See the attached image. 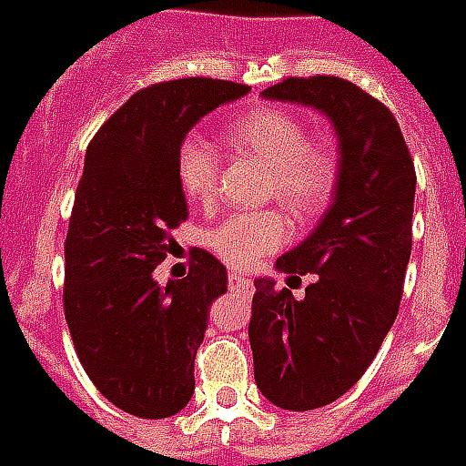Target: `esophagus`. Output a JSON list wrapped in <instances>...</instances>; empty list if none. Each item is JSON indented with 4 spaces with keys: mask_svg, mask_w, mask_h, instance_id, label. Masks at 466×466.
<instances>
[{
    "mask_svg": "<svg viewBox=\"0 0 466 466\" xmlns=\"http://www.w3.org/2000/svg\"><path fill=\"white\" fill-rule=\"evenodd\" d=\"M228 286H230V291H238L243 293V296H250V293H253V280L246 279V276H240L236 270L228 276Z\"/></svg>",
    "mask_w": 466,
    "mask_h": 466,
    "instance_id": "obj_1",
    "label": "esophagus"
}]
</instances>
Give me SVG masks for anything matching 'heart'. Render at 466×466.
<instances>
[{
	"label": "heart",
	"instance_id": "obj_1",
	"mask_svg": "<svg viewBox=\"0 0 466 466\" xmlns=\"http://www.w3.org/2000/svg\"><path fill=\"white\" fill-rule=\"evenodd\" d=\"M230 143L268 165L266 196L279 198L293 216L309 218L326 206L336 183V155L321 140H309L303 120L280 107H258L230 122ZM177 180L187 200L208 206L218 193L220 157L213 145L187 135L177 147ZM283 210H238L208 228L206 246L233 268H248L289 238Z\"/></svg>",
	"mask_w": 466,
	"mask_h": 466
}]
</instances>
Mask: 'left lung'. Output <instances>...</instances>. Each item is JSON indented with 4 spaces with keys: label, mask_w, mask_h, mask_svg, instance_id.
<instances>
[{
    "label": "left lung",
    "mask_w": 466,
    "mask_h": 466,
    "mask_svg": "<svg viewBox=\"0 0 466 466\" xmlns=\"http://www.w3.org/2000/svg\"><path fill=\"white\" fill-rule=\"evenodd\" d=\"M266 100L311 105L339 135L333 203L276 268L311 276L303 299L256 279L248 339L260 394L289 411L331 404L364 376L399 313L417 173L397 117L354 82L286 77Z\"/></svg>",
    "instance_id": "8db88e82"
}]
</instances>
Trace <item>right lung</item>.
<instances>
[{"instance_id": "right-lung-1", "label": "right lung", "mask_w": 466, "mask_h": 466, "mask_svg": "<svg viewBox=\"0 0 466 466\" xmlns=\"http://www.w3.org/2000/svg\"><path fill=\"white\" fill-rule=\"evenodd\" d=\"M246 85L186 77L137 90L87 145L65 240V319L82 369L102 397L143 419L186 407L208 309L226 293L223 263L190 250L186 279L160 286L157 263L187 220L177 147Z\"/></svg>"}]
</instances>
